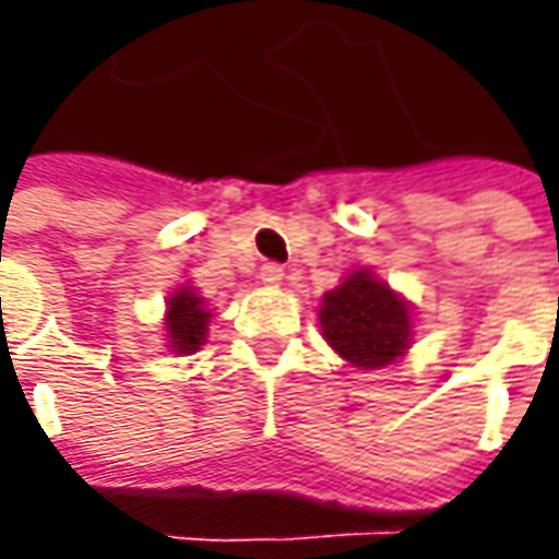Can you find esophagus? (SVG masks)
<instances>
[{
	"label": "esophagus",
	"mask_w": 559,
	"mask_h": 559,
	"mask_svg": "<svg viewBox=\"0 0 559 559\" xmlns=\"http://www.w3.org/2000/svg\"><path fill=\"white\" fill-rule=\"evenodd\" d=\"M283 276H286V273H283L280 264H264V267H261V283H264V286H280Z\"/></svg>",
	"instance_id": "1"
}]
</instances>
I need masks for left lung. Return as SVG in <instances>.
Listing matches in <instances>:
<instances>
[{
  "instance_id": "obj_1",
  "label": "left lung",
  "mask_w": 559,
  "mask_h": 559,
  "mask_svg": "<svg viewBox=\"0 0 559 559\" xmlns=\"http://www.w3.org/2000/svg\"><path fill=\"white\" fill-rule=\"evenodd\" d=\"M320 326L338 357L360 370L395 364L414 333L411 305L367 267L355 270L342 286L323 295Z\"/></svg>"
}]
</instances>
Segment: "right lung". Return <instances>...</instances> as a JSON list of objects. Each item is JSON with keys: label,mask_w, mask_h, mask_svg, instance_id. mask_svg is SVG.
<instances>
[{"label": "right lung", "mask_w": 559, "mask_h": 559, "mask_svg": "<svg viewBox=\"0 0 559 559\" xmlns=\"http://www.w3.org/2000/svg\"><path fill=\"white\" fill-rule=\"evenodd\" d=\"M211 323V311L204 308L202 295H195L192 286H180L167 298V313H164V333H167V348L174 355H192L204 345Z\"/></svg>", "instance_id": "right-lung-1"}]
</instances>
